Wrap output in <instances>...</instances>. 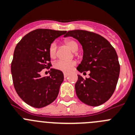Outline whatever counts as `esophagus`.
Instances as JSON below:
<instances>
[{"label": "esophagus", "instance_id": "obj_1", "mask_svg": "<svg viewBox=\"0 0 135 135\" xmlns=\"http://www.w3.org/2000/svg\"><path fill=\"white\" fill-rule=\"evenodd\" d=\"M64 78H66L68 76H69V74L68 73H66V72H64Z\"/></svg>", "mask_w": 135, "mask_h": 135}]
</instances>
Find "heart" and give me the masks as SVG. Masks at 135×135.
<instances>
[{
    "label": "heart",
    "instance_id": "obj_1",
    "mask_svg": "<svg viewBox=\"0 0 135 135\" xmlns=\"http://www.w3.org/2000/svg\"><path fill=\"white\" fill-rule=\"evenodd\" d=\"M65 44L72 51H76L78 49V44L74 40H67L65 41ZM57 46L55 42H52L49 47V55L51 58H55L57 55ZM76 65L75 61H58L54 64V68L55 70H60L64 72H70L73 70L74 67Z\"/></svg>",
    "mask_w": 135,
    "mask_h": 135
}]
</instances>
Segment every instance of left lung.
<instances>
[{
  "label": "left lung",
  "instance_id": "left-lung-1",
  "mask_svg": "<svg viewBox=\"0 0 135 135\" xmlns=\"http://www.w3.org/2000/svg\"><path fill=\"white\" fill-rule=\"evenodd\" d=\"M72 36L83 49V59L77 70L82 73L90 71L89 78L78 75L75 84L77 97L90 106H99L109 99L116 87L120 64L116 51L105 38L89 31L76 30L64 36Z\"/></svg>",
  "mask_w": 135,
  "mask_h": 135
}]
</instances>
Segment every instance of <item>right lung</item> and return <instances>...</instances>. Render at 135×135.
Wrapping results in <instances>:
<instances>
[{
  "label": "right lung",
  "instance_id": "add662e5",
  "mask_svg": "<svg viewBox=\"0 0 135 135\" xmlns=\"http://www.w3.org/2000/svg\"><path fill=\"white\" fill-rule=\"evenodd\" d=\"M66 31L36 29L26 34L15 49L11 62V74L17 95L25 103L36 108L51 104L57 98L64 81L60 70L51 69L49 47ZM50 76L42 77L43 69Z\"/></svg>",
  "mask_w": 135,
  "mask_h": 135
}]
</instances>
